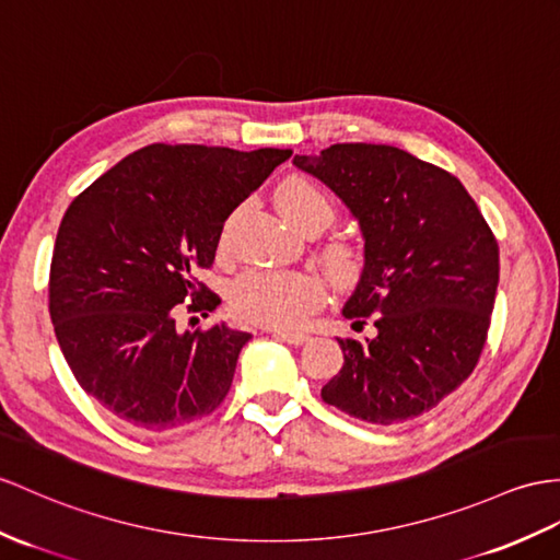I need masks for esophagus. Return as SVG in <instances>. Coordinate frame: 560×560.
<instances>
[{"label":"esophagus","mask_w":560,"mask_h":560,"mask_svg":"<svg viewBox=\"0 0 560 560\" xmlns=\"http://www.w3.org/2000/svg\"><path fill=\"white\" fill-rule=\"evenodd\" d=\"M272 335H276L278 339H282V342L294 345V347H299V345H306L308 339H311L306 332H290V330H272Z\"/></svg>","instance_id":"34e87169"}]
</instances>
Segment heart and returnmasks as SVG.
<instances>
[{
	"label": "heart",
	"mask_w": 560,
	"mask_h": 560,
	"mask_svg": "<svg viewBox=\"0 0 560 560\" xmlns=\"http://www.w3.org/2000/svg\"><path fill=\"white\" fill-rule=\"evenodd\" d=\"M280 213L304 233H320L337 215L332 197L308 177H288L276 189ZM323 258L337 278H353L363 266L359 244L332 240ZM325 282L306 270L252 268L230 288V306L242 320L266 327H296L325 304Z\"/></svg>",
	"instance_id": "obj_1"
}]
</instances>
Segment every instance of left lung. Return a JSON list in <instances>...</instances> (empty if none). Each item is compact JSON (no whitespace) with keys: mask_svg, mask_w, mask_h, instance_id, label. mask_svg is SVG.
Wrapping results in <instances>:
<instances>
[{"mask_svg":"<svg viewBox=\"0 0 560 560\" xmlns=\"http://www.w3.org/2000/svg\"><path fill=\"white\" fill-rule=\"evenodd\" d=\"M359 218L365 266L345 306V365L325 404L373 425L418 418L480 361L499 284V242L456 175L389 144H332L294 156Z\"/></svg>","mask_w":560,"mask_h":560,"instance_id":"1","label":"left lung"}]
</instances>
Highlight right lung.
Segmentation results:
<instances>
[{
	"mask_svg": "<svg viewBox=\"0 0 560 560\" xmlns=\"http://www.w3.org/2000/svg\"><path fill=\"white\" fill-rule=\"evenodd\" d=\"M290 156L149 144L63 213L49 268L54 332L78 385L130 428H185L228 397L252 335L225 323L177 332L175 318L221 304L197 270L213 266L228 215Z\"/></svg>",
	"mask_w": 560,
	"mask_h": 560,
	"instance_id": "obj_1",
	"label": "right lung"
}]
</instances>
